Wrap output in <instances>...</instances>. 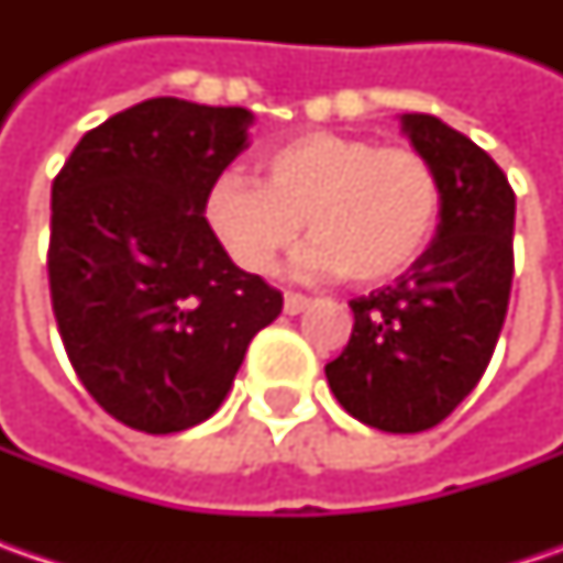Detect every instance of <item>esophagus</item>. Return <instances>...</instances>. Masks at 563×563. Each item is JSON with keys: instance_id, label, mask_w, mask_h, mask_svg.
Returning <instances> with one entry per match:
<instances>
[{"instance_id": "obj_1", "label": "esophagus", "mask_w": 563, "mask_h": 563, "mask_svg": "<svg viewBox=\"0 0 563 563\" xmlns=\"http://www.w3.org/2000/svg\"><path fill=\"white\" fill-rule=\"evenodd\" d=\"M307 307H310V297H307V294L285 291V313L297 316V313H303Z\"/></svg>"}]
</instances>
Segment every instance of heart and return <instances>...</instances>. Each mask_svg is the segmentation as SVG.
Returning <instances> with one entry per match:
<instances>
[{
  "label": "heart",
  "mask_w": 563,
  "mask_h": 563,
  "mask_svg": "<svg viewBox=\"0 0 563 563\" xmlns=\"http://www.w3.org/2000/svg\"><path fill=\"white\" fill-rule=\"evenodd\" d=\"M256 168L260 181L222 175L206 194L212 234L253 275L278 266L307 219L313 241L297 269L385 285L420 260L442 222V178L410 146L310 131L269 146Z\"/></svg>",
  "instance_id": "b5f03b06"
}]
</instances>
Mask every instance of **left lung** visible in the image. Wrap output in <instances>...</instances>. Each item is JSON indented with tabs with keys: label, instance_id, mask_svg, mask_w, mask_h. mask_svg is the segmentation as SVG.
Returning <instances> with one entry per match:
<instances>
[{
	"label": "left lung",
	"instance_id": "left-lung-1",
	"mask_svg": "<svg viewBox=\"0 0 563 563\" xmlns=\"http://www.w3.org/2000/svg\"><path fill=\"white\" fill-rule=\"evenodd\" d=\"M400 124L442 178V222L395 285L351 300L354 332L325 378L354 420L422 432L476 388L495 354L514 278V190L486 150L435 115Z\"/></svg>",
	"mask_w": 563,
	"mask_h": 563
}]
</instances>
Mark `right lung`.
<instances>
[{"instance_id":"1","label":"right lung","mask_w":563,"mask_h":563,"mask_svg":"<svg viewBox=\"0 0 563 563\" xmlns=\"http://www.w3.org/2000/svg\"><path fill=\"white\" fill-rule=\"evenodd\" d=\"M241 106L156 97L87 131L53 181L49 294L77 378L150 435L209 420L282 291L238 269L206 194L247 146Z\"/></svg>"}]
</instances>
